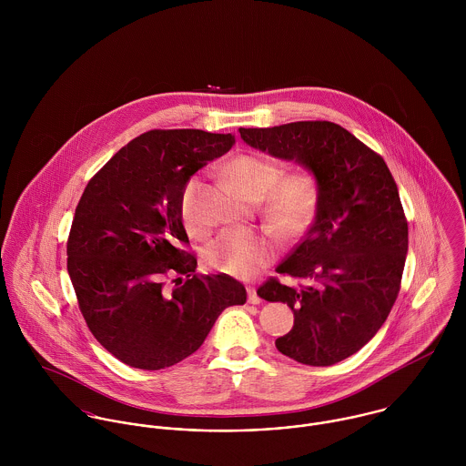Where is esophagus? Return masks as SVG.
<instances>
[{"label":"esophagus","mask_w":466,"mask_h":466,"mask_svg":"<svg viewBox=\"0 0 466 466\" xmlns=\"http://www.w3.org/2000/svg\"><path fill=\"white\" fill-rule=\"evenodd\" d=\"M248 301L251 303V305H258L262 299H260V296L257 294V289L255 287H248Z\"/></svg>","instance_id":"34e87169"}]
</instances>
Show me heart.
<instances>
[{
	"mask_svg": "<svg viewBox=\"0 0 466 466\" xmlns=\"http://www.w3.org/2000/svg\"><path fill=\"white\" fill-rule=\"evenodd\" d=\"M229 179L249 198L264 199L267 220L283 235L301 233L312 220L318 202L319 185L312 172L305 168L292 170L281 178V167L266 156L242 154L228 165ZM202 183L192 177L181 194L179 213L188 233L204 235L208 220L200 211ZM276 253V244L255 229H231L213 240L206 253V264L238 278H248L266 267Z\"/></svg>",
	"mask_w": 466,
	"mask_h": 466,
	"instance_id": "1",
	"label": "heart"
}]
</instances>
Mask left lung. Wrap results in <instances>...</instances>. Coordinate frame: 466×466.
<instances>
[{"label": "left lung", "mask_w": 466, "mask_h": 466, "mask_svg": "<svg viewBox=\"0 0 466 466\" xmlns=\"http://www.w3.org/2000/svg\"><path fill=\"white\" fill-rule=\"evenodd\" d=\"M242 139L274 157L296 161L319 185L312 226L257 290L294 312L276 348L309 366H332L357 353L388 319L407 255V220L397 183L377 152L332 122L240 129Z\"/></svg>", "instance_id": "8db88e82"}]
</instances>
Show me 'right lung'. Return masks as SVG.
<instances>
[{
    "instance_id": "right-lung-1",
    "label": "right lung",
    "mask_w": 466,
    "mask_h": 466,
    "mask_svg": "<svg viewBox=\"0 0 466 466\" xmlns=\"http://www.w3.org/2000/svg\"><path fill=\"white\" fill-rule=\"evenodd\" d=\"M233 134L154 129L120 148L87 183L67 238V272L95 339L137 370H163L199 350L220 312L246 303L228 274L199 276L185 251L179 200ZM174 275V289L164 278Z\"/></svg>"
}]
</instances>
